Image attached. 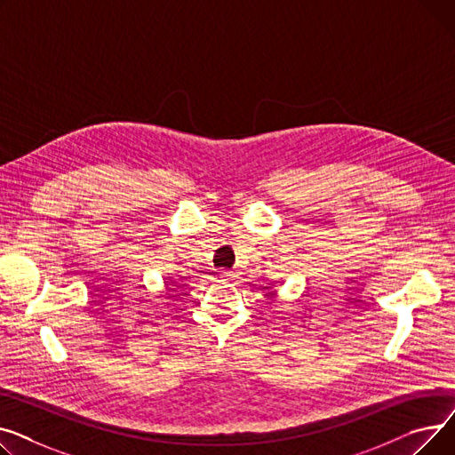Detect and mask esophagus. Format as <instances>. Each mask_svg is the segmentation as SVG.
Wrapping results in <instances>:
<instances>
[{
	"label": "esophagus",
	"mask_w": 455,
	"mask_h": 455,
	"mask_svg": "<svg viewBox=\"0 0 455 455\" xmlns=\"http://www.w3.org/2000/svg\"><path fill=\"white\" fill-rule=\"evenodd\" d=\"M233 277H235V274H231V272H222V274H220V281H222V283H231Z\"/></svg>",
	"instance_id": "1"
}]
</instances>
